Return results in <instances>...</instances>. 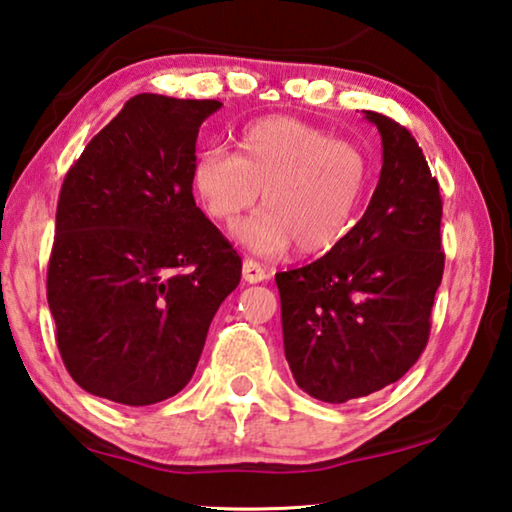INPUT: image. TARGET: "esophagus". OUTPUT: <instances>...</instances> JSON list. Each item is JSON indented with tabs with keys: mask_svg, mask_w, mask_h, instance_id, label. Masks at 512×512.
Segmentation results:
<instances>
[{
	"mask_svg": "<svg viewBox=\"0 0 512 512\" xmlns=\"http://www.w3.org/2000/svg\"><path fill=\"white\" fill-rule=\"evenodd\" d=\"M241 275H244V280H246L248 284L264 282L266 277H268L266 268H264L262 264H259V262H255V259H244V266H241Z\"/></svg>",
	"mask_w": 512,
	"mask_h": 512,
	"instance_id": "obj_1",
	"label": "esophagus"
}]
</instances>
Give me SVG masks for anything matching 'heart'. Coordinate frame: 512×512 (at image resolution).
I'll list each match as a JSON object with an SVG mask.
<instances>
[{
    "label": "heart",
    "mask_w": 512,
    "mask_h": 512,
    "mask_svg": "<svg viewBox=\"0 0 512 512\" xmlns=\"http://www.w3.org/2000/svg\"><path fill=\"white\" fill-rule=\"evenodd\" d=\"M370 180L372 164L361 146L296 117L250 121L237 135L235 153L214 146L192 164L196 201L228 228L262 192L264 207L235 237L264 257L284 255L296 244L305 255L339 246L359 219Z\"/></svg>",
    "instance_id": "obj_1"
}]
</instances>
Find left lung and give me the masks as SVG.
I'll return each instance as SVG.
<instances>
[{
	"mask_svg": "<svg viewBox=\"0 0 512 512\" xmlns=\"http://www.w3.org/2000/svg\"><path fill=\"white\" fill-rule=\"evenodd\" d=\"M363 115L384 149L366 212L327 255L275 275L293 379L329 404L381 391L418 361L445 268L443 201L422 149L397 121Z\"/></svg>",
	"mask_w": 512,
	"mask_h": 512,
	"instance_id": "obj_1",
	"label": "left lung"
}]
</instances>
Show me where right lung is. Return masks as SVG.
<instances>
[{
    "label": "right lung",
    "instance_id": "add662e5",
    "mask_svg": "<svg viewBox=\"0 0 512 512\" xmlns=\"http://www.w3.org/2000/svg\"><path fill=\"white\" fill-rule=\"evenodd\" d=\"M214 99L137 94L67 171L47 300L83 391L149 406L183 391L241 257L196 207L192 164Z\"/></svg>",
    "mask_w": 512,
    "mask_h": 512
}]
</instances>
